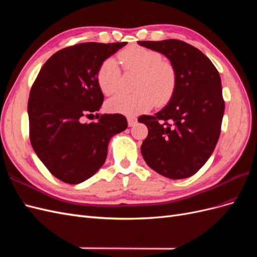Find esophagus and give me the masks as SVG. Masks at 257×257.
Returning a JSON list of instances; mask_svg holds the SVG:
<instances>
[{
  "mask_svg": "<svg viewBox=\"0 0 257 257\" xmlns=\"http://www.w3.org/2000/svg\"><path fill=\"white\" fill-rule=\"evenodd\" d=\"M137 120L135 116H127V123H128V126H134L136 124Z\"/></svg>",
  "mask_w": 257,
  "mask_h": 257,
  "instance_id": "1",
  "label": "esophagus"
}]
</instances>
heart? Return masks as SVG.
I'll use <instances>...</instances> for the list:
<instances>
[{"instance_id":"b5f03b06","label":"heart","mask_w":257,"mask_h":257,"mask_svg":"<svg viewBox=\"0 0 257 257\" xmlns=\"http://www.w3.org/2000/svg\"><path fill=\"white\" fill-rule=\"evenodd\" d=\"M119 61L125 71L136 72L133 94L119 93L107 102L108 110L135 115L149 110L155 105L168 102L174 94L177 75L169 62L163 61L157 51L132 46L119 53ZM121 71L113 58L106 59L97 72V81L105 94L110 95L119 89Z\"/></svg>"}]
</instances>
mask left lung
<instances>
[{"label": "left lung", "instance_id": "left-lung-1", "mask_svg": "<svg viewBox=\"0 0 257 257\" xmlns=\"http://www.w3.org/2000/svg\"><path fill=\"white\" fill-rule=\"evenodd\" d=\"M160 52L176 71L168 104L154 115H141L148 127L142 154L150 168L169 179H184L205 165L219 141L224 99L219 72L205 54L178 40L138 42Z\"/></svg>", "mask_w": 257, "mask_h": 257}]
</instances>
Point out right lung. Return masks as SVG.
I'll list each match as a JSON object with an SVG mask.
<instances>
[{"label":"right lung","instance_id":"obj_1","mask_svg":"<svg viewBox=\"0 0 257 257\" xmlns=\"http://www.w3.org/2000/svg\"><path fill=\"white\" fill-rule=\"evenodd\" d=\"M127 43H83L56 52L43 65L30 92V141L36 155L59 180L78 184L107 158L108 144L127 127L120 113L83 123L104 102L97 81L100 64Z\"/></svg>","mask_w":257,"mask_h":257}]
</instances>
